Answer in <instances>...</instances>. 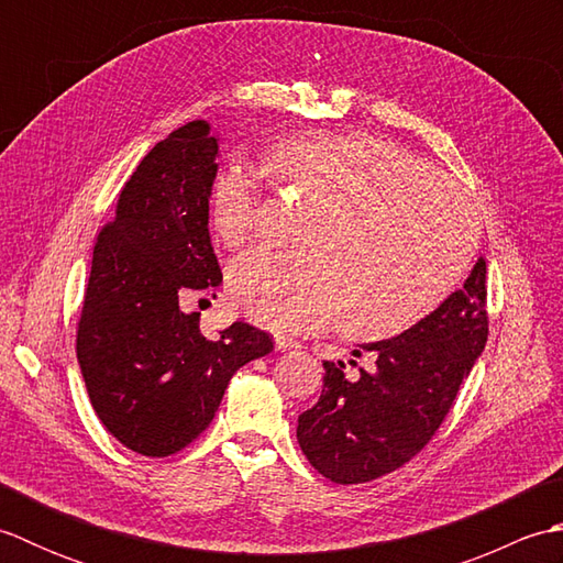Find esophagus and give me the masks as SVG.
I'll return each mask as SVG.
<instances>
[{"label":"esophagus","mask_w":563,"mask_h":563,"mask_svg":"<svg viewBox=\"0 0 563 563\" xmlns=\"http://www.w3.org/2000/svg\"><path fill=\"white\" fill-rule=\"evenodd\" d=\"M300 349V343H297L295 339H288V336H275V351L280 353H292Z\"/></svg>","instance_id":"obj_1"}]
</instances>
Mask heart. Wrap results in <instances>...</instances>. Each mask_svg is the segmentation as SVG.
Listing matches in <instances>:
<instances>
[{
	"mask_svg": "<svg viewBox=\"0 0 563 563\" xmlns=\"http://www.w3.org/2000/svg\"><path fill=\"white\" fill-rule=\"evenodd\" d=\"M263 164L314 202L297 251H251L230 266V292L256 324L297 331L339 314L357 341L394 339L450 300L470 271L479 218L460 188L397 142L363 133L275 140ZM208 218L227 246L256 232L258 181L222 164Z\"/></svg>",
	"mask_w": 563,
	"mask_h": 563,
	"instance_id": "obj_1",
	"label": "heart"
}]
</instances>
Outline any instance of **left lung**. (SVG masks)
Instances as JSON below:
<instances>
[{"label": "left lung", "instance_id": "8db88e82", "mask_svg": "<svg viewBox=\"0 0 563 563\" xmlns=\"http://www.w3.org/2000/svg\"><path fill=\"white\" fill-rule=\"evenodd\" d=\"M486 336V261L479 258L462 290L421 324L357 345L353 355L369 353V369L345 375L341 361H324L319 401L297 418L309 464L336 484H365L399 470L445 421Z\"/></svg>", "mask_w": 563, "mask_h": 563}]
</instances>
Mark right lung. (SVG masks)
<instances>
[{"label": "right lung", "instance_id": "obj_1", "mask_svg": "<svg viewBox=\"0 0 563 563\" xmlns=\"http://www.w3.org/2000/svg\"><path fill=\"white\" fill-rule=\"evenodd\" d=\"M220 137L194 121L157 142L93 246L77 361L93 411L128 450L169 457L210 426L239 367L268 355L266 331H200L194 297L222 283L208 232Z\"/></svg>", "mask_w": 563, "mask_h": 563}]
</instances>
